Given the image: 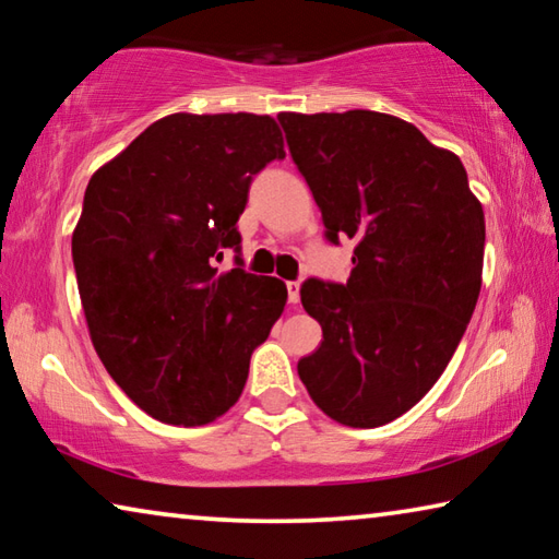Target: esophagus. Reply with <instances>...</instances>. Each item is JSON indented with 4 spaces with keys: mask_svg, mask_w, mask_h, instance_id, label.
Returning a JSON list of instances; mask_svg holds the SVG:
<instances>
[{
    "mask_svg": "<svg viewBox=\"0 0 559 559\" xmlns=\"http://www.w3.org/2000/svg\"><path fill=\"white\" fill-rule=\"evenodd\" d=\"M286 290H288V302H293V306H296V302L300 300V283L298 281H288L286 283Z\"/></svg>",
    "mask_w": 559,
    "mask_h": 559,
    "instance_id": "1",
    "label": "esophagus"
}]
</instances>
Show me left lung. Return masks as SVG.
Here are the masks:
<instances>
[{
  "label": "left lung",
  "instance_id": "1",
  "mask_svg": "<svg viewBox=\"0 0 559 559\" xmlns=\"http://www.w3.org/2000/svg\"><path fill=\"white\" fill-rule=\"evenodd\" d=\"M325 239H353L347 283L308 278L323 343L298 362L330 419L374 429L409 412L456 353L484 273V206L461 159L386 112H281Z\"/></svg>",
  "mask_w": 559,
  "mask_h": 559
}]
</instances>
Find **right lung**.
I'll return each mask as SVG.
<instances>
[{
	"mask_svg": "<svg viewBox=\"0 0 559 559\" xmlns=\"http://www.w3.org/2000/svg\"><path fill=\"white\" fill-rule=\"evenodd\" d=\"M276 120L175 112L91 177L71 253L93 347L140 409L200 427L229 412L283 313V281L243 271L253 175L283 159ZM234 250L235 269L215 261Z\"/></svg>",
	"mask_w": 559,
	"mask_h": 559,
	"instance_id": "right-lung-1",
	"label": "right lung"
}]
</instances>
